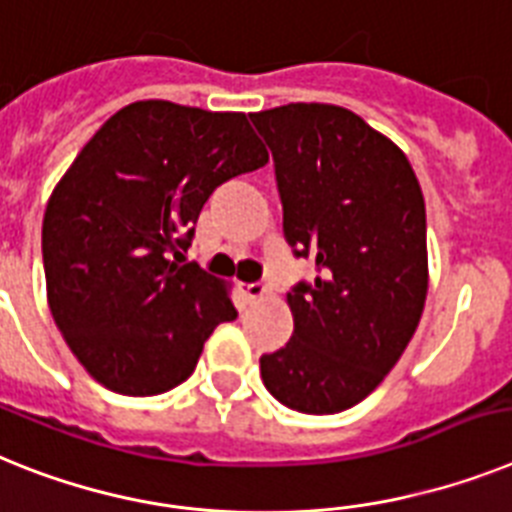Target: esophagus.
Returning a JSON list of instances; mask_svg holds the SVG:
<instances>
[{
    "label": "esophagus",
    "mask_w": 512,
    "mask_h": 512,
    "mask_svg": "<svg viewBox=\"0 0 512 512\" xmlns=\"http://www.w3.org/2000/svg\"><path fill=\"white\" fill-rule=\"evenodd\" d=\"M242 291H244V296H247L249 302H257V299H263V296L268 294V283H263V281L247 283Z\"/></svg>",
    "instance_id": "34e87169"
}]
</instances>
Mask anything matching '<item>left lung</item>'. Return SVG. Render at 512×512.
Masks as SVG:
<instances>
[{"mask_svg": "<svg viewBox=\"0 0 512 512\" xmlns=\"http://www.w3.org/2000/svg\"><path fill=\"white\" fill-rule=\"evenodd\" d=\"M265 137L283 236L315 260L289 291L294 336L260 356L270 395L302 414H338L385 380L427 299V213L409 158L330 103L249 114Z\"/></svg>", "mask_w": 512, "mask_h": 512, "instance_id": "8db88e82", "label": "left lung"}]
</instances>
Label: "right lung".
I'll list each match as a JSON object with an SVG mask.
<instances>
[{
    "label": "right lung",
    "mask_w": 512,
    "mask_h": 512,
    "mask_svg": "<svg viewBox=\"0 0 512 512\" xmlns=\"http://www.w3.org/2000/svg\"><path fill=\"white\" fill-rule=\"evenodd\" d=\"M265 163L244 114L171 101L124 106L77 153L46 205L41 252L59 333L103 388H176L234 320L226 286L184 252L213 190Z\"/></svg>",
    "instance_id": "add662e5"
}]
</instances>
